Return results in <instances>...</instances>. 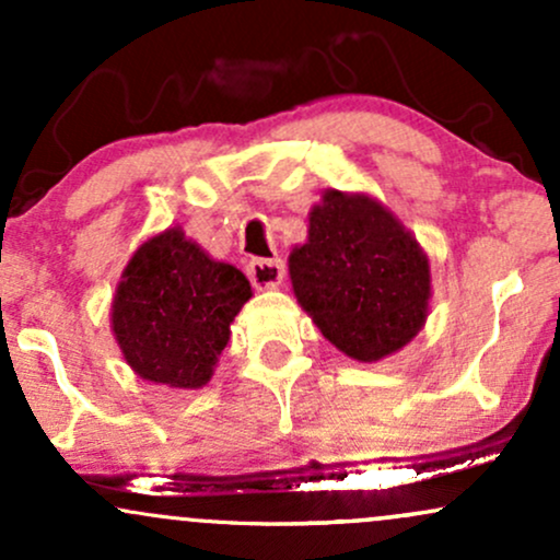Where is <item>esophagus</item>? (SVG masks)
<instances>
[{
    "instance_id": "34e87169",
    "label": "esophagus",
    "mask_w": 560,
    "mask_h": 560,
    "mask_svg": "<svg viewBox=\"0 0 560 560\" xmlns=\"http://www.w3.org/2000/svg\"><path fill=\"white\" fill-rule=\"evenodd\" d=\"M247 276L253 287L276 289L284 281V262L279 258H253L247 262Z\"/></svg>"
}]
</instances>
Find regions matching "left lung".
Listing matches in <instances>:
<instances>
[{"mask_svg":"<svg viewBox=\"0 0 560 560\" xmlns=\"http://www.w3.org/2000/svg\"><path fill=\"white\" fill-rule=\"evenodd\" d=\"M289 273L324 337L355 361L392 355L427 320V255L371 197L326 191L311 213L307 244L289 255Z\"/></svg>","mask_w":560,"mask_h":560,"instance_id":"obj_1","label":"left lung"}]
</instances>
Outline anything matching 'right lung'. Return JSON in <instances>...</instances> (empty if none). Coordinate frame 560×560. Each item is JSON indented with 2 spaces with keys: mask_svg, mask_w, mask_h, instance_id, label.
<instances>
[{
  "mask_svg": "<svg viewBox=\"0 0 560 560\" xmlns=\"http://www.w3.org/2000/svg\"><path fill=\"white\" fill-rule=\"evenodd\" d=\"M253 298L249 281L210 260L184 231L168 229L137 249L113 302V331L141 378L199 389L229 342V326Z\"/></svg>",
  "mask_w": 560,
  "mask_h": 560,
  "instance_id": "add662e5",
  "label": "right lung"
}]
</instances>
